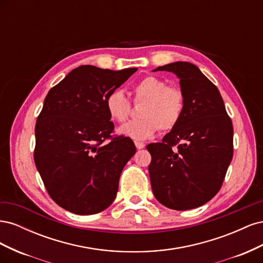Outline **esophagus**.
<instances>
[{
  "label": "esophagus",
  "instance_id": "obj_1",
  "mask_svg": "<svg viewBox=\"0 0 263 263\" xmlns=\"http://www.w3.org/2000/svg\"><path fill=\"white\" fill-rule=\"evenodd\" d=\"M135 146H136V148L137 149H142L145 147V144L142 141H138V140H136L135 141Z\"/></svg>",
  "mask_w": 263,
  "mask_h": 263
}]
</instances>
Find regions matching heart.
<instances>
[{
    "label": "heart",
    "instance_id": "b5f03b06",
    "mask_svg": "<svg viewBox=\"0 0 263 263\" xmlns=\"http://www.w3.org/2000/svg\"><path fill=\"white\" fill-rule=\"evenodd\" d=\"M134 103H142L139 115L119 127L118 133L137 140H146L159 132L173 129L184 110V93L176 85H168L155 76L142 78L133 86ZM105 108L109 117L117 123H124L132 114V103L123 91L114 90L107 94Z\"/></svg>",
    "mask_w": 263,
    "mask_h": 263
}]
</instances>
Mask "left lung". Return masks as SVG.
<instances>
[{"mask_svg":"<svg viewBox=\"0 0 263 263\" xmlns=\"http://www.w3.org/2000/svg\"><path fill=\"white\" fill-rule=\"evenodd\" d=\"M180 79L185 104L178 125L149 144L154 195L171 210H192L218 193L234 155V128L216 87L196 66L178 61L158 67Z\"/></svg>","mask_w":263,"mask_h":263,"instance_id":"left-lung-1","label":"left lung"}]
</instances>
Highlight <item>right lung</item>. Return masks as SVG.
I'll return each instance as SVG.
<instances>
[{
	"label": "right lung",
	"mask_w": 263,
	"mask_h": 263,
	"mask_svg": "<svg viewBox=\"0 0 263 263\" xmlns=\"http://www.w3.org/2000/svg\"><path fill=\"white\" fill-rule=\"evenodd\" d=\"M137 71L80 66L51 87L35 127L34 160L49 196L78 215L97 214L115 200L130 138L113 135L107 94Z\"/></svg>",
	"instance_id": "1"
}]
</instances>
